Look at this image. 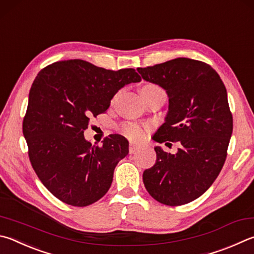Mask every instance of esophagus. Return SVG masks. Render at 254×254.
I'll return each mask as SVG.
<instances>
[{
	"mask_svg": "<svg viewBox=\"0 0 254 254\" xmlns=\"http://www.w3.org/2000/svg\"><path fill=\"white\" fill-rule=\"evenodd\" d=\"M136 151H139V146L133 144V143H130V145H128V152H130V154L135 153Z\"/></svg>",
	"mask_w": 254,
	"mask_h": 254,
	"instance_id": "esophagus-1",
	"label": "esophagus"
}]
</instances>
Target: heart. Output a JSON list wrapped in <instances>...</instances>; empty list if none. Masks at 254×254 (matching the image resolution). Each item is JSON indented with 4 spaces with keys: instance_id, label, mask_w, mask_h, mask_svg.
Returning a JSON list of instances; mask_svg holds the SVG:
<instances>
[{
    "instance_id": "b5f03b06",
    "label": "heart",
    "mask_w": 254,
    "mask_h": 254,
    "mask_svg": "<svg viewBox=\"0 0 254 254\" xmlns=\"http://www.w3.org/2000/svg\"><path fill=\"white\" fill-rule=\"evenodd\" d=\"M145 86H152V87H158L155 85H145ZM121 132L128 139L134 141V142H140L145 137L146 134V128L144 127L140 126L137 123H132V122H127L124 123L121 127Z\"/></svg>"
}]
</instances>
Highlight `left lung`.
Masks as SVG:
<instances>
[{"mask_svg": "<svg viewBox=\"0 0 254 254\" xmlns=\"http://www.w3.org/2000/svg\"><path fill=\"white\" fill-rule=\"evenodd\" d=\"M137 72L169 98L167 117L153 140L181 144L175 154L154 147L155 164L143 172V183L160 203L187 204L212 186L227 159L233 130L227 89L209 64L192 59L178 58Z\"/></svg>", "mask_w": 254, "mask_h": 254, "instance_id": "left-lung-1", "label": "left lung"}]
</instances>
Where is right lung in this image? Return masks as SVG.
Instances as JSON below:
<instances>
[{
	"label": "right lung",
	"mask_w": 254,
	"mask_h": 254,
	"mask_svg": "<svg viewBox=\"0 0 254 254\" xmlns=\"http://www.w3.org/2000/svg\"><path fill=\"white\" fill-rule=\"evenodd\" d=\"M141 81L134 68L105 70L80 59L50 64L36 75L23 120L32 167L59 200L86 206L109 191L128 141L111 134L102 145L85 140L91 118L104 113L124 85Z\"/></svg>",
	"instance_id": "add662e5"
}]
</instances>
